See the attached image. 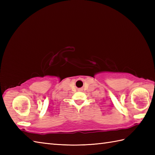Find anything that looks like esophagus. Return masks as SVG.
Wrapping results in <instances>:
<instances>
[{"label": "esophagus", "instance_id": "esophagus-1", "mask_svg": "<svg viewBox=\"0 0 155 155\" xmlns=\"http://www.w3.org/2000/svg\"><path fill=\"white\" fill-rule=\"evenodd\" d=\"M79 91H81V90H79Z\"/></svg>", "mask_w": 155, "mask_h": 155}]
</instances>
